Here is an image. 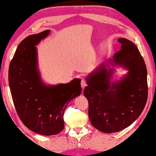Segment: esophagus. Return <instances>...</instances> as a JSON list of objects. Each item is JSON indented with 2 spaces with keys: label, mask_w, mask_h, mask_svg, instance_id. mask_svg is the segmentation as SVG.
<instances>
[{
  "label": "esophagus",
  "mask_w": 156,
  "mask_h": 156,
  "mask_svg": "<svg viewBox=\"0 0 156 156\" xmlns=\"http://www.w3.org/2000/svg\"><path fill=\"white\" fill-rule=\"evenodd\" d=\"M85 86H87V81H86L85 79H83V80H81V87L83 88H85Z\"/></svg>",
  "instance_id": "obj_1"
}]
</instances>
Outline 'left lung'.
<instances>
[{
	"label": "left lung",
	"mask_w": 156,
	"mask_h": 156,
	"mask_svg": "<svg viewBox=\"0 0 156 156\" xmlns=\"http://www.w3.org/2000/svg\"><path fill=\"white\" fill-rule=\"evenodd\" d=\"M118 41L121 49L112 62L128 69V74L119 82L111 83L113 69L107 70L102 64L88 76L83 91L90 122L104 133L129 126L140 115L148 98L147 70L142 56L132 42L125 38Z\"/></svg>",
	"instance_id": "8db88e82"
}]
</instances>
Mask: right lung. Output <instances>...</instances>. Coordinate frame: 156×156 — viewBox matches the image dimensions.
<instances>
[{
    "mask_svg": "<svg viewBox=\"0 0 156 156\" xmlns=\"http://www.w3.org/2000/svg\"><path fill=\"white\" fill-rule=\"evenodd\" d=\"M50 32L45 30L31 35L21 42L8 71L12 97L20 120L29 129L47 136L63 130L67 104L82 90L78 78L55 86H46L41 80L35 46Z\"/></svg>",
    "mask_w": 156,
    "mask_h": 156,
    "instance_id": "right-lung-1",
    "label": "right lung"
}]
</instances>
